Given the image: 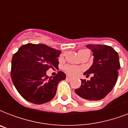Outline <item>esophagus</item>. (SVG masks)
<instances>
[{"label": "esophagus", "mask_w": 128, "mask_h": 128, "mask_svg": "<svg viewBox=\"0 0 128 128\" xmlns=\"http://www.w3.org/2000/svg\"><path fill=\"white\" fill-rule=\"evenodd\" d=\"M66 79L68 80H72V78H70V77H69V76H66Z\"/></svg>", "instance_id": "esophagus-1"}]
</instances>
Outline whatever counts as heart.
Returning a JSON list of instances; mask_svg holds the SVG:
<instances>
[{
    "instance_id": "b5f03b06",
    "label": "heart",
    "mask_w": 128,
    "mask_h": 128,
    "mask_svg": "<svg viewBox=\"0 0 128 128\" xmlns=\"http://www.w3.org/2000/svg\"><path fill=\"white\" fill-rule=\"evenodd\" d=\"M87 52H88V51L86 50H81L78 52V55L80 56V55H82V54H84V53ZM82 70H83V69H82V68L75 66H65V68H64V70L66 71V73H67L68 75H70V76H76V75L78 74L80 72H82Z\"/></svg>"
}]
</instances>
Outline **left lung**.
I'll list each match as a JSON object with an SVG mask.
<instances>
[{
    "label": "left lung",
    "mask_w": 128,
    "mask_h": 128,
    "mask_svg": "<svg viewBox=\"0 0 128 128\" xmlns=\"http://www.w3.org/2000/svg\"><path fill=\"white\" fill-rule=\"evenodd\" d=\"M86 47L93 52L94 62L84 75L93 74V76L90 80L82 79V84L75 92L83 99L96 101L105 98L114 87L120 68L119 56L107 45L88 44Z\"/></svg>",
    "instance_id": "8db88e82"
}]
</instances>
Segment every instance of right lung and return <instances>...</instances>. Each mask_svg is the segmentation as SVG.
<instances>
[{"instance_id": "add662e5", "label": "right lung", "mask_w": 128, "mask_h": 128, "mask_svg": "<svg viewBox=\"0 0 128 128\" xmlns=\"http://www.w3.org/2000/svg\"><path fill=\"white\" fill-rule=\"evenodd\" d=\"M60 50L45 44H26L20 47L12 56L11 78L18 93L35 104L50 101L56 95L57 86L66 74L58 72L48 77L46 71L58 68Z\"/></svg>"}]
</instances>
